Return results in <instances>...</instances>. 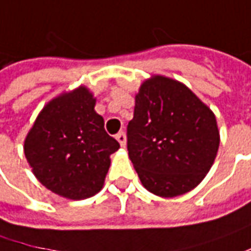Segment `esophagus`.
<instances>
[{"instance_id": "obj_1", "label": "esophagus", "mask_w": 251, "mask_h": 251, "mask_svg": "<svg viewBox=\"0 0 251 251\" xmlns=\"http://www.w3.org/2000/svg\"><path fill=\"white\" fill-rule=\"evenodd\" d=\"M117 140L119 142V144L122 146V147H125L126 146V134L125 132H119L117 134Z\"/></svg>"}]
</instances>
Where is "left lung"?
Here are the masks:
<instances>
[{"instance_id":"left-lung-1","label":"left lung","mask_w":251,"mask_h":251,"mask_svg":"<svg viewBox=\"0 0 251 251\" xmlns=\"http://www.w3.org/2000/svg\"><path fill=\"white\" fill-rule=\"evenodd\" d=\"M218 147L214 112L185 84L158 75L140 86L127 151L149 192L161 197L190 192L210 171Z\"/></svg>"}]
</instances>
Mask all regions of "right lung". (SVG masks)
<instances>
[{"label": "right lung", "instance_id": "obj_1", "mask_svg": "<svg viewBox=\"0 0 251 251\" xmlns=\"http://www.w3.org/2000/svg\"><path fill=\"white\" fill-rule=\"evenodd\" d=\"M89 89L77 87L51 100L25 140L34 176L56 195L82 200L102 189L119 143L104 129Z\"/></svg>", "mask_w": 251, "mask_h": 251}]
</instances>
